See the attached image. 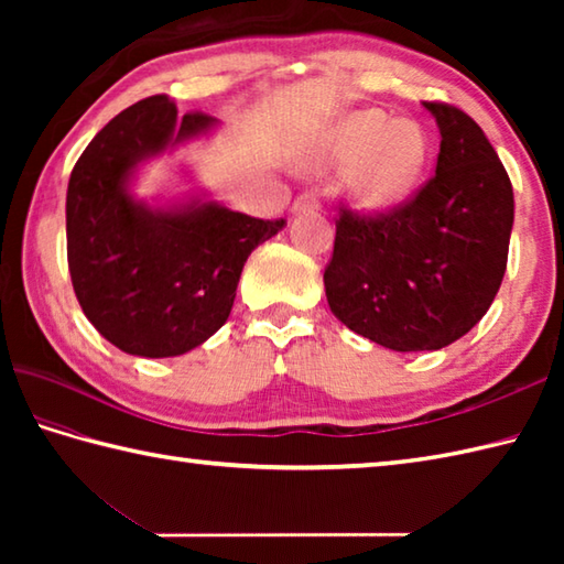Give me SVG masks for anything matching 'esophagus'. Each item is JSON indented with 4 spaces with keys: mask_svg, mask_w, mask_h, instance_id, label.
Here are the masks:
<instances>
[{
    "mask_svg": "<svg viewBox=\"0 0 564 564\" xmlns=\"http://www.w3.org/2000/svg\"><path fill=\"white\" fill-rule=\"evenodd\" d=\"M319 208V200H317V196L315 194H303V196H297L295 200H293V213L297 215V213H313V210H317Z\"/></svg>",
    "mask_w": 564,
    "mask_h": 564,
    "instance_id": "1",
    "label": "esophagus"
}]
</instances>
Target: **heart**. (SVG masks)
Listing matches in <instances>:
<instances>
[{
    "label": "heart",
    "mask_w": 564,
    "mask_h": 564,
    "mask_svg": "<svg viewBox=\"0 0 564 564\" xmlns=\"http://www.w3.org/2000/svg\"><path fill=\"white\" fill-rule=\"evenodd\" d=\"M431 160V140L416 121L380 109H358L334 123L305 158L310 170L344 172L349 206L378 218L400 210L422 184Z\"/></svg>",
    "instance_id": "obj_1"
}]
</instances>
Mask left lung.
Returning a JSON list of instances; mask_svg holds the SVG:
<instances>
[{"label":"left lung","mask_w":564,"mask_h":564,"mask_svg":"<svg viewBox=\"0 0 564 564\" xmlns=\"http://www.w3.org/2000/svg\"><path fill=\"white\" fill-rule=\"evenodd\" d=\"M441 133L436 176L400 210L344 213L325 271L341 325L392 351H438L465 337L505 279L513 191L482 128L422 101Z\"/></svg>","instance_id":"left-lung-1"}]
</instances>
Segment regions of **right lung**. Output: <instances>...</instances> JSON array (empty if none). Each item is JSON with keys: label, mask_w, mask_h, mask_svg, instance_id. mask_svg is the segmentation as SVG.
<instances>
[{"label": "right lung", "mask_w": 564, "mask_h": 564, "mask_svg": "<svg viewBox=\"0 0 564 564\" xmlns=\"http://www.w3.org/2000/svg\"><path fill=\"white\" fill-rule=\"evenodd\" d=\"M218 118H178L166 94L106 123L67 184V261L84 315L130 356H182L218 332L247 257L285 220H259L213 200L182 162L188 191L140 198V170L218 130Z\"/></svg>", "instance_id": "add662e5"}]
</instances>
